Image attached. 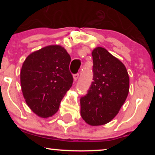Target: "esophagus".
Wrapping results in <instances>:
<instances>
[{
    "label": "esophagus",
    "instance_id": "obj_1",
    "mask_svg": "<svg viewBox=\"0 0 155 155\" xmlns=\"http://www.w3.org/2000/svg\"><path fill=\"white\" fill-rule=\"evenodd\" d=\"M74 81H76V80L78 79V78H79V73H77V74H74Z\"/></svg>",
    "mask_w": 155,
    "mask_h": 155
}]
</instances>
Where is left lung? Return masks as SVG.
<instances>
[{
  "label": "left lung",
  "instance_id": "left-lung-1",
  "mask_svg": "<svg viewBox=\"0 0 155 155\" xmlns=\"http://www.w3.org/2000/svg\"><path fill=\"white\" fill-rule=\"evenodd\" d=\"M93 81L87 94L80 99L81 116L92 126L105 124L114 118L129 92V76L120 60L106 49L92 52Z\"/></svg>",
  "mask_w": 155,
  "mask_h": 155
}]
</instances>
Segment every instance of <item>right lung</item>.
Masks as SVG:
<instances>
[{
  "label": "right lung",
  "instance_id": "obj_1",
  "mask_svg": "<svg viewBox=\"0 0 155 155\" xmlns=\"http://www.w3.org/2000/svg\"><path fill=\"white\" fill-rule=\"evenodd\" d=\"M71 57L63 47L50 45L28 55L20 71L21 87L26 104L36 115L47 118L58 111L72 86Z\"/></svg>",
  "mask_w": 155,
  "mask_h": 155
}]
</instances>
